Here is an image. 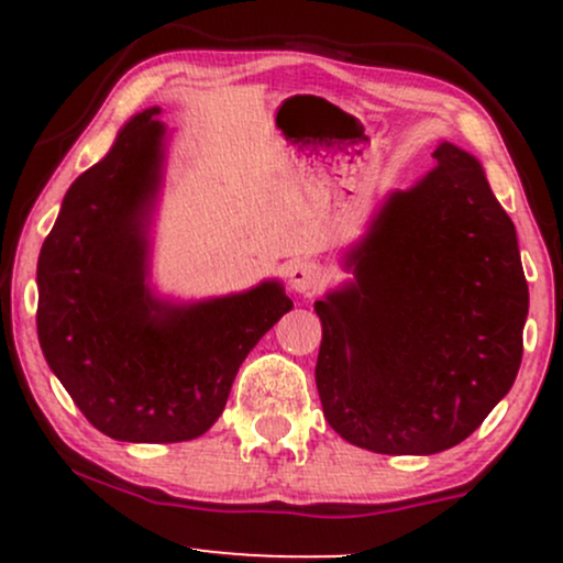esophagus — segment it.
<instances>
[{
    "mask_svg": "<svg viewBox=\"0 0 563 563\" xmlns=\"http://www.w3.org/2000/svg\"><path fill=\"white\" fill-rule=\"evenodd\" d=\"M288 286L301 296H314L325 286V273L312 260H296L288 267Z\"/></svg>",
    "mask_w": 563,
    "mask_h": 563,
    "instance_id": "1",
    "label": "esophagus"
}]
</instances>
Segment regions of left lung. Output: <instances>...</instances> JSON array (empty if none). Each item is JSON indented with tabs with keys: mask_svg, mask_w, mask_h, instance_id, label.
<instances>
[{
	"mask_svg": "<svg viewBox=\"0 0 563 563\" xmlns=\"http://www.w3.org/2000/svg\"><path fill=\"white\" fill-rule=\"evenodd\" d=\"M349 254L354 283L314 303V367L335 434L380 455H434L514 386L529 288L510 217L479 161L442 142Z\"/></svg>",
	"mask_w": 563,
	"mask_h": 563,
	"instance_id": "left-lung-1",
	"label": "left lung"
}]
</instances>
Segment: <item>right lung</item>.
<instances>
[{
	"mask_svg": "<svg viewBox=\"0 0 563 563\" xmlns=\"http://www.w3.org/2000/svg\"><path fill=\"white\" fill-rule=\"evenodd\" d=\"M158 108L68 187L36 267L44 360L89 423L119 442H187L209 431L245 354L294 301L277 283L192 307L145 288L147 206L158 187Z\"/></svg>",
	"mask_w": 563,
	"mask_h": 563,
	"instance_id": "obj_1",
	"label": "right lung"
}]
</instances>
